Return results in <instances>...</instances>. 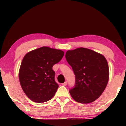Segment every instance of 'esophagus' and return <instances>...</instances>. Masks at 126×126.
Instances as JSON below:
<instances>
[{
	"label": "esophagus",
	"instance_id": "34e87169",
	"mask_svg": "<svg viewBox=\"0 0 126 126\" xmlns=\"http://www.w3.org/2000/svg\"><path fill=\"white\" fill-rule=\"evenodd\" d=\"M67 82H64V83H62V85H63V86H66V85H67Z\"/></svg>",
	"mask_w": 126,
	"mask_h": 126
}]
</instances>
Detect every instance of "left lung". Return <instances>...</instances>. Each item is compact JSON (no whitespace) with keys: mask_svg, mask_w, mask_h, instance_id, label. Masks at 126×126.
<instances>
[{"mask_svg":"<svg viewBox=\"0 0 126 126\" xmlns=\"http://www.w3.org/2000/svg\"><path fill=\"white\" fill-rule=\"evenodd\" d=\"M66 59L75 75L70 95L76 102L89 104L100 96L109 79V67L103 55L85 48L68 50Z\"/></svg>","mask_w":126,"mask_h":126,"instance_id":"left-lung-1","label":"left lung"}]
</instances>
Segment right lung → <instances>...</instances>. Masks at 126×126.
<instances>
[{
    "instance_id": "1",
    "label": "right lung",
    "mask_w": 126,
    "mask_h": 126,
    "mask_svg": "<svg viewBox=\"0 0 126 126\" xmlns=\"http://www.w3.org/2000/svg\"><path fill=\"white\" fill-rule=\"evenodd\" d=\"M62 50L40 47L25 54L19 72L23 91L34 102H44L54 96L59 85L55 81L53 65L63 58Z\"/></svg>"
}]
</instances>
